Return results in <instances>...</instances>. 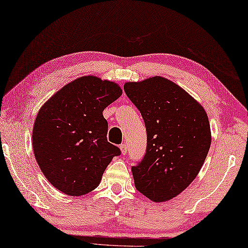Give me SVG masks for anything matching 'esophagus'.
<instances>
[{
	"label": "esophagus",
	"mask_w": 248,
	"mask_h": 248,
	"mask_svg": "<svg viewBox=\"0 0 248 248\" xmlns=\"http://www.w3.org/2000/svg\"><path fill=\"white\" fill-rule=\"evenodd\" d=\"M120 148H121L122 154H123V155H126V153H127V145L126 144H122L120 146Z\"/></svg>",
	"instance_id": "obj_1"
}]
</instances>
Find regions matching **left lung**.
I'll list each match as a JSON object with an SVG mask.
<instances>
[{"instance_id": "obj_1", "label": "left lung", "mask_w": 248, "mask_h": 248, "mask_svg": "<svg viewBox=\"0 0 248 248\" xmlns=\"http://www.w3.org/2000/svg\"><path fill=\"white\" fill-rule=\"evenodd\" d=\"M124 91L147 132L145 156L132 167L136 189L154 202L168 201L191 184L203 165L211 146L208 115L184 89L162 77L126 82Z\"/></svg>"}]
</instances>
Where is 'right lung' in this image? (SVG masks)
<instances>
[{
    "label": "right lung",
    "instance_id": "add662e5",
    "mask_svg": "<svg viewBox=\"0 0 248 248\" xmlns=\"http://www.w3.org/2000/svg\"><path fill=\"white\" fill-rule=\"evenodd\" d=\"M122 94L115 82L86 76L56 92L39 109L32 149L47 180L68 196L99 186L105 168L121 151L107 140L103 111Z\"/></svg>",
    "mask_w": 248,
    "mask_h": 248
}]
</instances>
